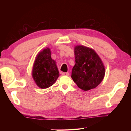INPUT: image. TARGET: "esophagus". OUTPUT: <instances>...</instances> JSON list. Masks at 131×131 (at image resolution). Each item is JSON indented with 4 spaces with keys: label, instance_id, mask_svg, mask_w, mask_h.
<instances>
[{
    "label": "esophagus",
    "instance_id": "1",
    "mask_svg": "<svg viewBox=\"0 0 131 131\" xmlns=\"http://www.w3.org/2000/svg\"><path fill=\"white\" fill-rule=\"evenodd\" d=\"M62 74L63 76H69V72H62Z\"/></svg>",
    "mask_w": 131,
    "mask_h": 131
}]
</instances>
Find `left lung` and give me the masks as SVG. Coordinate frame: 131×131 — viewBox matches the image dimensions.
Here are the masks:
<instances>
[{"instance_id":"left-lung-1","label":"left lung","mask_w":131,"mask_h":131,"mask_svg":"<svg viewBox=\"0 0 131 131\" xmlns=\"http://www.w3.org/2000/svg\"><path fill=\"white\" fill-rule=\"evenodd\" d=\"M75 63L72 78L84 91L96 88L105 77V69L100 57L92 48L84 46L74 47Z\"/></svg>"}]
</instances>
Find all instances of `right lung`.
Segmentation results:
<instances>
[{
    "label": "right lung",
    "mask_w": 131,
    "mask_h": 131,
    "mask_svg": "<svg viewBox=\"0 0 131 131\" xmlns=\"http://www.w3.org/2000/svg\"><path fill=\"white\" fill-rule=\"evenodd\" d=\"M51 55L50 48H44L37 55L33 66V79L42 89L52 85L59 76L56 62Z\"/></svg>",
    "instance_id": "add662e5"
}]
</instances>
